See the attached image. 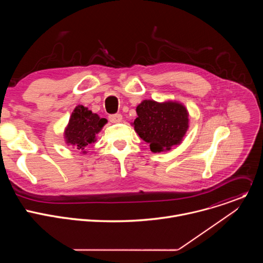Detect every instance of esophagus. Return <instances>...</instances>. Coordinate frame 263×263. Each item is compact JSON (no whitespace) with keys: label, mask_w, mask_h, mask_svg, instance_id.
Wrapping results in <instances>:
<instances>
[{"label":"esophagus","mask_w":263,"mask_h":263,"mask_svg":"<svg viewBox=\"0 0 263 263\" xmlns=\"http://www.w3.org/2000/svg\"><path fill=\"white\" fill-rule=\"evenodd\" d=\"M122 120H123V117H122V115H111V116H109V121L111 122V123H120V122H122Z\"/></svg>","instance_id":"esophagus-1"}]
</instances>
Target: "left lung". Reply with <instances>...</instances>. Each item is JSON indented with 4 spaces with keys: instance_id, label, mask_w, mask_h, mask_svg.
<instances>
[{
    "instance_id": "left-lung-1",
    "label": "left lung",
    "mask_w": 263,
    "mask_h": 263,
    "mask_svg": "<svg viewBox=\"0 0 263 263\" xmlns=\"http://www.w3.org/2000/svg\"><path fill=\"white\" fill-rule=\"evenodd\" d=\"M136 114L134 130L153 153L166 152L180 144L190 127L189 111L177 101L143 100L136 107Z\"/></svg>"
}]
</instances>
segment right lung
<instances>
[{
	"label": "right lung",
	"mask_w": 263,
	"mask_h": 263,
	"mask_svg": "<svg viewBox=\"0 0 263 263\" xmlns=\"http://www.w3.org/2000/svg\"><path fill=\"white\" fill-rule=\"evenodd\" d=\"M107 124L106 119H101L97 114L83 105H78L71 112L68 124L64 130L66 144L86 154V147L97 141V134Z\"/></svg>",
	"instance_id": "right-lung-1"
}]
</instances>
